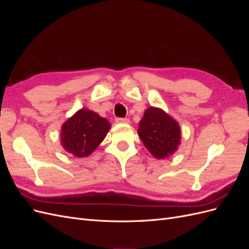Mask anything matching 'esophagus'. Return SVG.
<instances>
[{
  "instance_id": "obj_1",
  "label": "esophagus",
  "mask_w": 249,
  "mask_h": 249,
  "mask_svg": "<svg viewBox=\"0 0 249 249\" xmlns=\"http://www.w3.org/2000/svg\"><path fill=\"white\" fill-rule=\"evenodd\" d=\"M115 122L118 124H129L130 123V119L129 118H122V117H117L115 119Z\"/></svg>"
}]
</instances>
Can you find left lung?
Segmentation results:
<instances>
[{
	"label": "left lung",
	"mask_w": 249,
	"mask_h": 249,
	"mask_svg": "<svg viewBox=\"0 0 249 249\" xmlns=\"http://www.w3.org/2000/svg\"><path fill=\"white\" fill-rule=\"evenodd\" d=\"M138 134L143 144L157 159L176 152L180 140L178 124L163 110L150 107L140 120Z\"/></svg>",
	"instance_id": "1"
}]
</instances>
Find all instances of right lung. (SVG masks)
<instances>
[{
    "label": "right lung",
    "instance_id": "add662e5",
    "mask_svg": "<svg viewBox=\"0 0 249 249\" xmlns=\"http://www.w3.org/2000/svg\"><path fill=\"white\" fill-rule=\"evenodd\" d=\"M110 127L106 118L92 111L81 109L62 125V146L76 157L89 156L106 137Z\"/></svg>",
    "mask_w": 249,
    "mask_h": 249
}]
</instances>
